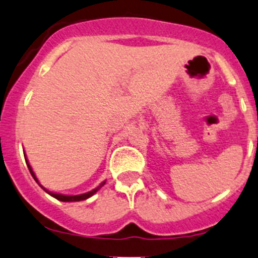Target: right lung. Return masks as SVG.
I'll list each match as a JSON object with an SVG mask.
<instances>
[{"instance_id": "1", "label": "right lung", "mask_w": 258, "mask_h": 258, "mask_svg": "<svg viewBox=\"0 0 258 258\" xmlns=\"http://www.w3.org/2000/svg\"><path fill=\"white\" fill-rule=\"evenodd\" d=\"M26 162H27V165H28V169H29V172H31L32 177H33L34 180H36L37 183H38V179L36 178V175H34L33 170H32V168H31V165H29L28 161H26ZM104 184H105V181H104V183H102L100 186H97V188H95L94 190L89 191V193H85V194H81V195H61V194L49 193V191H47V193H49V194L51 195V197L55 198V199H58V200H60V202H80V200H85V199H88V198H90L91 195H94L95 193H96L97 190H99L100 188H101L102 185H104ZM39 185H40V184H39ZM42 188H43V186H42ZM43 189H44V188H43Z\"/></svg>"}]
</instances>
